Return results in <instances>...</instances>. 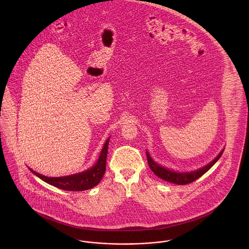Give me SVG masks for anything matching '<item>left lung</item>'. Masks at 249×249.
Instances as JSON below:
<instances>
[{
  "mask_svg": "<svg viewBox=\"0 0 249 249\" xmlns=\"http://www.w3.org/2000/svg\"><path fill=\"white\" fill-rule=\"evenodd\" d=\"M223 151H224V149L209 164L202 167L197 171L191 172V173H177V172L171 171L169 169H166L162 166H160L159 164H157L154 160L150 158V156L147 152H146V158H147V162H148V165L150 167L151 171L158 178H161L167 182L174 183L177 185H187V184H190L191 182L197 180L198 178H201V176H203L209 169H211V167L218 160V159L221 157V155L223 154Z\"/></svg>",
  "mask_w": 249,
  "mask_h": 249,
  "instance_id": "1",
  "label": "left lung"
}]
</instances>
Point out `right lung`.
Instances as JSON below:
<instances>
[{
	"instance_id": "obj_1",
	"label": "right lung",
	"mask_w": 249,
	"mask_h": 249,
	"mask_svg": "<svg viewBox=\"0 0 249 249\" xmlns=\"http://www.w3.org/2000/svg\"><path fill=\"white\" fill-rule=\"evenodd\" d=\"M108 143L109 139H107V142L104 145V148L101 152L100 158L98 161L96 162L92 168L85 171L81 174L69 176V177H63V178H48L45 176H42L39 173H36V171L31 170L32 173H34L36 177L41 178L43 181L47 182L49 185L54 186L58 189L68 191H83V190H89L97 186L106 173L107 168V149H108Z\"/></svg>"
}]
</instances>
